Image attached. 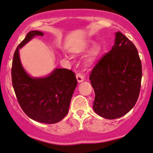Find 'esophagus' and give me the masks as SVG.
Masks as SVG:
<instances>
[{"label":"esophagus","mask_w":153,"mask_h":153,"mask_svg":"<svg viewBox=\"0 0 153 153\" xmlns=\"http://www.w3.org/2000/svg\"><path fill=\"white\" fill-rule=\"evenodd\" d=\"M76 78L78 82H82V81H84V79H85L83 75L80 74V73H78V74L76 75Z\"/></svg>","instance_id":"1"}]
</instances>
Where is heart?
<instances>
[{
	"label": "heart",
	"instance_id": "obj_1",
	"mask_svg": "<svg viewBox=\"0 0 153 153\" xmlns=\"http://www.w3.org/2000/svg\"><path fill=\"white\" fill-rule=\"evenodd\" d=\"M101 48L98 45H95L92 48L91 52H90V54L88 57L87 58V60H86V63L88 65H91L94 62L95 60H97V58H98L99 55L100 53ZM80 52H82V51H80ZM65 58H68V56H65Z\"/></svg>",
	"mask_w": 153,
	"mask_h": 153
}]
</instances>
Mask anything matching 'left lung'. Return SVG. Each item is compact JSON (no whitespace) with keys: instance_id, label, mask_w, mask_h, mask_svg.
<instances>
[{"instance_id":"left-lung-1","label":"left lung","mask_w":153,"mask_h":153,"mask_svg":"<svg viewBox=\"0 0 153 153\" xmlns=\"http://www.w3.org/2000/svg\"><path fill=\"white\" fill-rule=\"evenodd\" d=\"M141 79L142 65L137 48L127 37L116 32L112 49L90 75L95 95L94 111L110 120L126 115L137 102Z\"/></svg>"}]
</instances>
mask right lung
I'll return each mask as SVG.
<instances>
[{
    "mask_svg": "<svg viewBox=\"0 0 153 153\" xmlns=\"http://www.w3.org/2000/svg\"><path fill=\"white\" fill-rule=\"evenodd\" d=\"M43 35L39 30L30 31L17 47L13 59L12 83L18 102L27 116L37 122L53 124L68 113L78 82L71 70L55 68L46 76L32 77L24 69L20 49L35 37Z\"/></svg>",
    "mask_w": 153,
    "mask_h": 153,
    "instance_id": "1",
    "label": "right lung"
}]
</instances>
